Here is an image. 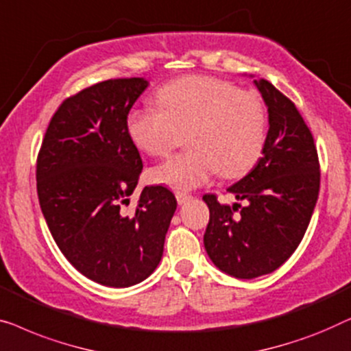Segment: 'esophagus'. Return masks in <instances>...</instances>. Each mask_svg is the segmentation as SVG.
<instances>
[{
    "label": "esophagus",
    "instance_id": "1",
    "mask_svg": "<svg viewBox=\"0 0 351 351\" xmlns=\"http://www.w3.org/2000/svg\"><path fill=\"white\" fill-rule=\"evenodd\" d=\"M187 200H191V195L189 194H184V192H176V202L180 205L186 204Z\"/></svg>",
    "mask_w": 351,
    "mask_h": 351
}]
</instances>
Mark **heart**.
Returning a JSON list of instances; mask_svg holds the SVG:
<instances>
[{
	"label": "heart",
	"instance_id": "1",
	"mask_svg": "<svg viewBox=\"0 0 351 351\" xmlns=\"http://www.w3.org/2000/svg\"><path fill=\"white\" fill-rule=\"evenodd\" d=\"M160 110L141 108L128 116V132L146 154L165 157L184 141L192 149L152 170L157 184L191 191L211 181L245 175L263 152L267 112L253 92L211 76H187L156 95Z\"/></svg>",
	"mask_w": 351,
	"mask_h": 351
}]
</instances>
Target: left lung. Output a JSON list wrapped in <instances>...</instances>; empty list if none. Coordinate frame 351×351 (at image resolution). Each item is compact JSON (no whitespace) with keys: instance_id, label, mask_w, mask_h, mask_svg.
I'll return each mask as SVG.
<instances>
[{"instance_id":"obj_1","label":"left lung","mask_w":351,"mask_h":351,"mask_svg":"<svg viewBox=\"0 0 351 351\" xmlns=\"http://www.w3.org/2000/svg\"><path fill=\"white\" fill-rule=\"evenodd\" d=\"M254 86L269 112L263 157L227 189L246 205H221L216 195H204L210 208L206 253L219 270L241 280L274 272L289 259L319 192L317 147L298 108L265 79H256Z\"/></svg>"}]
</instances>
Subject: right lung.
Masks as SVG:
<instances>
[{
    "mask_svg": "<svg viewBox=\"0 0 351 351\" xmlns=\"http://www.w3.org/2000/svg\"><path fill=\"white\" fill-rule=\"evenodd\" d=\"M147 84L108 79L66 98L38 154V199L53 240L77 272L111 288L154 272L176 210L164 186H146L135 210H124L143 170L127 116Z\"/></svg>",
    "mask_w": 351,
    "mask_h": 351,
    "instance_id": "1",
    "label": "right lung"
}]
</instances>
